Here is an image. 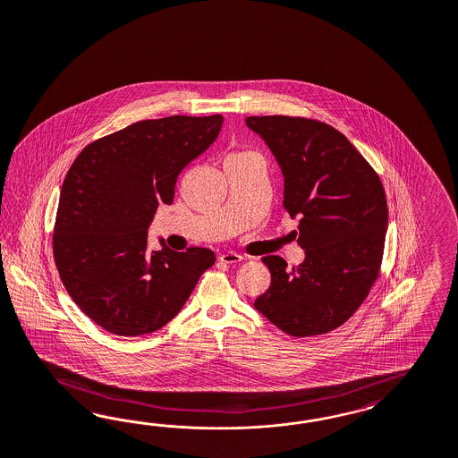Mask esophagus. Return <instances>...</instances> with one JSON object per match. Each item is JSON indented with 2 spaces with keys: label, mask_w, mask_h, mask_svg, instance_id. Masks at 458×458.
<instances>
[{
  "label": "esophagus",
  "mask_w": 458,
  "mask_h": 458,
  "mask_svg": "<svg viewBox=\"0 0 458 458\" xmlns=\"http://www.w3.org/2000/svg\"><path fill=\"white\" fill-rule=\"evenodd\" d=\"M218 260H220V262H225V264H238V262H242V260H243V257H242V255H238L235 251H226V253L218 255Z\"/></svg>",
  "instance_id": "1"
}]
</instances>
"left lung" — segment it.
<instances>
[{"mask_svg": "<svg viewBox=\"0 0 458 458\" xmlns=\"http://www.w3.org/2000/svg\"><path fill=\"white\" fill-rule=\"evenodd\" d=\"M284 174V208L299 218L305 250L287 270L264 257L272 282L255 309L293 337L329 333L368 297L379 274L388 226L386 194L375 169L344 134L305 117H247Z\"/></svg>", "mask_w": 458, "mask_h": 458, "instance_id": "8db88e82", "label": "left lung"}]
</instances>
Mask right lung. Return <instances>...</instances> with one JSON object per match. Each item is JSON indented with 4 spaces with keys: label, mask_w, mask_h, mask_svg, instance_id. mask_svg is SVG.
<instances>
[{
    "label": "right lung",
    "mask_w": 458,
    "mask_h": 458,
    "mask_svg": "<svg viewBox=\"0 0 458 458\" xmlns=\"http://www.w3.org/2000/svg\"><path fill=\"white\" fill-rule=\"evenodd\" d=\"M220 114L139 121L83 148L62 184L54 259L73 302L107 333L134 337L174 319L209 249L148 250V228L171 205L178 174L222 131Z\"/></svg>",
    "instance_id": "add662e5"
}]
</instances>
